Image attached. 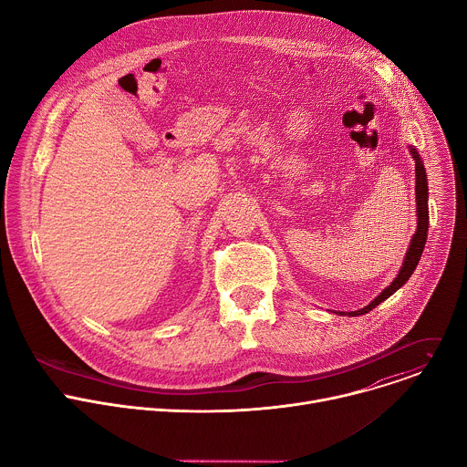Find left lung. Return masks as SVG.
Masks as SVG:
<instances>
[{
    "label": "left lung",
    "mask_w": 467,
    "mask_h": 467,
    "mask_svg": "<svg viewBox=\"0 0 467 467\" xmlns=\"http://www.w3.org/2000/svg\"><path fill=\"white\" fill-rule=\"evenodd\" d=\"M412 155H414V161H416V203H418V231L410 242V247L407 251V256H405V262H403V268L401 272H399V275L395 277V281L384 288L380 292V296H377L368 306L360 308V310H355V312H349V316H362L369 310H373L377 305H380L382 301H386L393 292H397L399 288H401L409 279L410 275L414 274L416 265L421 258V253L425 249V242H427V231H429V205H427V199H429V186H427V175H425V166H423V161L420 159V155L416 153V150H412ZM344 314V312H340Z\"/></svg>",
    "instance_id": "8db88e82"
}]
</instances>
